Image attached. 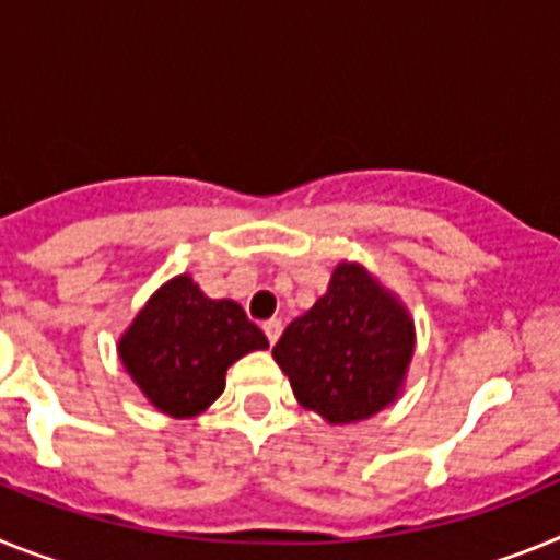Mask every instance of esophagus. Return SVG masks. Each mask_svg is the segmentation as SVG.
Returning <instances> with one entry per match:
<instances>
[{"label": "esophagus", "mask_w": 560, "mask_h": 560, "mask_svg": "<svg viewBox=\"0 0 560 560\" xmlns=\"http://www.w3.org/2000/svg\"><path fill=\"white\" fill-rule=\"evenodd\" d=\"M261 329H265L267 340H270V343H276V340H279V335H281V320L279 318L265 320V324H261Z\"/></svg>", "instance_id": "obj_1"}]
</instances>
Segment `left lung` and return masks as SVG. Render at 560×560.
Returning <instances> with one entry per match:
<instances>
[{
  "label": "left lung",
  "instance_id": "left-lung-1",
  "mask_svg": "<svg viewBox=\"0 0 560 560\" xmlns=\"http://www.w3.org/2000/svg\"><path fill=\"white\" fill-rule=\"evenodd\" d=\"M411 354V318L358 265L335 267L327 293L273 347L295 400L332 425L366 420L395 400Z\"/></svg>",
  "mask_w": 560,
  "mask_h": 560
}]
</instances>
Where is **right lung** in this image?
<instances>
[{"label":"right lung","instance_id":"add662e5","mask_svg":"<svg viewBox=\"0 0 560 560\" xmlns=\"http://www.w3.org/2000/svg\"><path fill=\"white\" fill-rule=\"evenodd\" d=\"M267 349V338L236 301L208 299L188 276L163 284L120 338L132 381L160 411L194 417L225 388L242 354Z\"/></svg>","mask_w":560,"mask_h":560}]
</instances>
